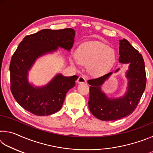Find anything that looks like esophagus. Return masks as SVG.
Here are the masks:
<instances>
[{
  "mask_svg": "<svg viewBox=\"0 0 153 153\" xmlns=\"http://www.w3.org/2000/svg\"><path fill=\"white\" fill-rule=\"evenodd\" d=\"M86 82V79L84 76H79L77 80V84H84Z\"/></svg>",
  "mask_w": 153,
  "mask_h": 153,
  "instance_id": "1",
  "label": "esophagus"
}]
</instances>
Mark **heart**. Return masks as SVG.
<instances>
[{
	"instance_id": "heart-1",
	"label": "heart",
	"mask_w": 153,
	"mask_h": 153,
	"mask_svg": "<svg viewBox=\"0 0 153 153\" xmlns=\"http://www.w3.org/2000/svg\"><path fill=\"white\" fill-rule=\"evenodd\" d=\"M77 59L80 63L87 65L88 74L94 77L107 74L116 63V54L113 48L99 41H88L83 43L77 49ZM71 63L76 64V59Z\"/></svg>"
}]
</instances>
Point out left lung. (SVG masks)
Listing matches in <instances>:
<instances>
[{"mask_svg":"<svg viewBox=\"0 0 153 153\" xmlns=\"http://www.w3.org/2000/svg\"><path fill=\"white\" fill-rule=\"evenodd\" d=\"M119 62L128 64L125 73L127 86L123 95L108 97L101 86L112 76L110 72L97 79H90L88 107L93 115L102 121H115L127 117L133 113L140 100L146 87V77L143 57L126 39L120 40ZM120 68L116 69L117 73Z\"/></svg>","mask_w":153,"mask_h":153,"instance_id":"left-lung-1","label":"left lung"}]
</instances>
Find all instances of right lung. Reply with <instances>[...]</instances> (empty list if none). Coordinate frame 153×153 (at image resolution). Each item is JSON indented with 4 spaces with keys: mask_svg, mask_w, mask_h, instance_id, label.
I'll list each match as a JSON object with an SVG mask.
<instances>
[{
    "mask_svg": "<svg viewBox=\"0 0 153 153\" xmlns=\"http://www.w3.org/2000/svg\"><path fill=\"white\" fill-rule=\"evenodd\" d=\"M75 36L71 28L45 29L25 36L20 42L9 70L12 94L24 109L38 116L52 115L61 109L67 92L74 87L78 76L58 73L46 84L36 86L29 81V72L37 59L57 52L59 48L70 51Z\"/></svg>",
    "mask_w": 153,
    "mask_h": 153,
    "instance_id": "right-lung-1",
    "label": "right lung"
}]
</instances>
